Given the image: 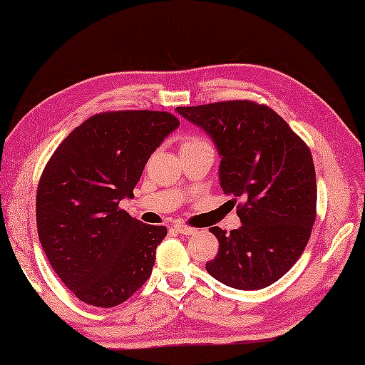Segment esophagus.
<instances>
[{"mask_svg":"<svg viewBox=\"0 0 365 365\" xmlns=\"http://www.w3.org/2000/svg\"><path fill=\"white\" fill-rule=\"evenodd\" d=\"M174 230L178 232V234H183V235L196 234V229L195 227H190V226H187V224H182V222L174 224Z\"/></svg>","mask_w":365,"mask_h":365,"instance_id":"obj_1","label":"esophagus"}]
</instances>
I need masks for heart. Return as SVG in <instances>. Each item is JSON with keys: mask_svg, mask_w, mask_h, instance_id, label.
Listing matches in <instances>:
<instances>
[{"mask_svg": "<svg viewBox=\"0 0 365 365\" xmlns=\"http://www.w3.org/2000/svg\"><path fill=\"white\" fill-rule=\"evenodd\" d=\"M202 144H207L205 141H202V139L200 138H195V136H191V138H185L183 141H182V145H180V149H185V147H195V145H202Z\"/></svg>", "mask_w": 365, "mask_h": 365, "instance_id": "heart-1", "label": "heart"}]
</instances>
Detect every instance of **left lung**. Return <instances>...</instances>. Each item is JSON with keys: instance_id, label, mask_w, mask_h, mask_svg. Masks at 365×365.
<instances>
[{"instance_id": "1", "label": "left lung", "mask_w": 365, "mask_h": 365, "mask_svg": "<svg viewBox=\"0 0 365 365\" xmlns=\"http://www.w3.org/2000/svg\"><path fill=\"white\" fill-rule=\"evenodd\" d=\"M182 118L202 128L221 155L224 195L242 199V226L210 227L220 242L205 269L238 290H260L289 271L311 238L317 182L306 143L281 115L251 100L178 106Z\"/></svg>"}]
</instances>
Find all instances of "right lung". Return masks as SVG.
I'll use <instances>...</instances> for the list:
<instances>
[{"instance_id":"obj_1","label":"right lung","mask_w":365,"mask_h":365,"mask_svg":"<svg viewBox=\"0 0 365 365\" xmlns=\"http://www.w3.org/2000/svg\"><path fill=\"white\" fill-rule=\"evenodd\" d=\"M180 122L166 111L92 115L58 145L37 187V234L54 273L78 299L114 307L152 274L165 226L119 208L147 160Z\"/></svg>"}]
</instances>
